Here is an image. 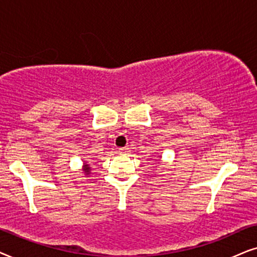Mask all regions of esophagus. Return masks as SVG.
<instances>
[{"label": "esophagus", "instance_id": "34e87169", "mask_svg": "<svg viewBox=\"0 0 257 257\" xmlns=\"http://www.w3.org/2000/svg\"><path fill=\"white\" fill-rule=\"evenodd\" d=\"M118 153L121 154V155H126V154L131 153V150H129V148H119Z\"/></svg>", "mask_w": 257, "mask_h": 257}]
</instances>
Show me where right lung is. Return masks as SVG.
<instances>
[{"instance_id":"add662e5","label":"right lung","mask_w":257,"mask_h":257,"mask_svg":"<svg viewBox=\"0 0 257 257\" xmlns=\"http://www.w3.org/2000/svg\"><path fill=\"white\" fill-rule=\"evenodd\" d=\"M82 170H83V173H84L85 176L90 175L91 167H90V164H89V162H87V161H85V160H84V162H83V166H82Z\"/></svg>"}]
</instances>
